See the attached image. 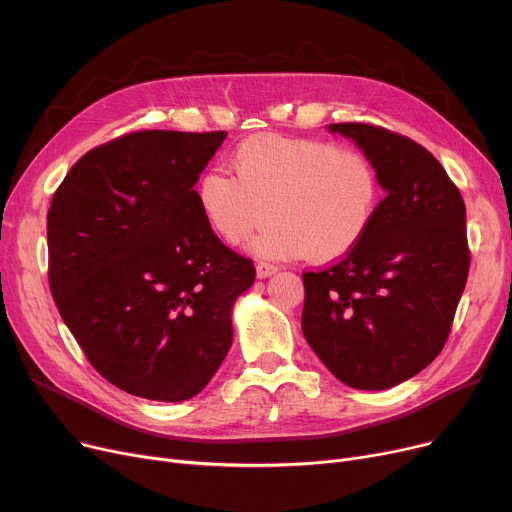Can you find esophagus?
Returning <instances> with one entry per match:
<instances>
[{"mask_svg": "<svg viewBox=\"0 0 512 512\" xmlns=\"http://www.w3.org/2000/svg\"><path fill=\"white\" fill-rule=\"evenodd\" d=\"M255 272H257V278H259V280H265V278L274 276V274L278 272V267L272 265V263H263V261H261V263H257Z\"/></svg>", "mask_w": 512, "mask_h": 512, "instance_id": "obj_1", "label": "esophagus"}]
</instances>
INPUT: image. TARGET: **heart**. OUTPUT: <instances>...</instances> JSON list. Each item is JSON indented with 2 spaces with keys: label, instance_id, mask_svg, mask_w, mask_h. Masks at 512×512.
Instances as JSON below:
<instances>
[{
  "label": "heart",
  "instance_id": "1",
  "mask_svg": "<svg viewBox=\"0 0 512 512\" xmlns=\"http://www.w3.org/2000/svg\"><path fill=\"white\" fill-rule=\"evenodd\" d=\"M234 178L209 170L195 199L209 230L230 247L247 240L270 259L336 261L367 236L382 188L371 161L328 141L255 134L232 153Z\"/></svg>",
  "mask_w": 512,
  "mask_h": 512
}]
</instances>
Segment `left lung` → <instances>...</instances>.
I'll return each instance as SVG.
<instances>
[{"label": "left lung", "mask_w": 512, "mask_h": 512, "mask_svg": "<svg viewBox=\"0 0 512 512\" xmlns=\"http://www.w3.org/2000/svg\"><path fill=\"white\" fill-rule=\"evenodd\" d=\"M378 172L386 197L342 261L303 274L301 328L313 353L357 390H386L432 363L469 276L465 203L440 161L369 124H328Z\"/></svg>", "instance_id": "left-lung-1"}]
</instances>
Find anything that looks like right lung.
<instances>
[{
  "label": "right lung",
  "mask_w": 512,
  "mask_h": 512,
  "mask_svg": "<svg viewBox=\"0 0 512 512\" xmlns=\"http://www.w3.org/2000/svg\"><path fill=\"white\" fill-rule=\"evenodd\" d=\"M226 132L141 130L91 149L47 213L49 286L91 365L161 402L199 394L232 346L247 257L205 224L195 184Z\"/></svg>",
  "instance_id": "add662e5"
}]
</instances>
